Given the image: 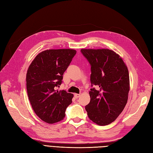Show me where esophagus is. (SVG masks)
Wrapping results in <instances>:
<instances>
[{
  "instance_id": "obj_1",
  "label": "esophagus",
  "mask_w": 153,
  "mask_h": 153,
  "mask_svg": "<svg viewBox=\"0 0 153 153\" xmlns=\"http://www.w3.org/2000/svg\"><path fill=\"white\" fill-rule=\"evenodd\" d=\"M74 96H75V97L76 98H78V97H80V94H76V93H75V94H74Z\"/></svg>"
}]
</instances>
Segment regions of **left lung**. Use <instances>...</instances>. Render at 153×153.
Instances as JSON below:
<instances>
[{
	"label": "left lung",
	"instance_id": "8db88e82",
	"mask_svg": "<svg viewBox=\"0 0 153 153\" xmlns=\"http://www.w3.org/2000/svg\"><path fill=\"white\" fill-rule=\"evenodd\" d=\"M91 65V87L85 110L91 120L99 126L114 122L127 104L129 76L122 58L108 49H82Z\"/></svg>",
	"mask_w": 153,
	"mask_h": 153
}]
</instances>
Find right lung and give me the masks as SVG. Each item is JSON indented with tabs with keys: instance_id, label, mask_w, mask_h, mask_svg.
Returning <instances> with one entry per match:
<instances>
[{
	"instance_id": "1",
	"label": "right lung",
	"mask_w": 153,
	"mask_h": 153,
	"mask_svg": "<svg viewBox=\"0 0 153 153\" xmlns=\"http://www.w3.org/2000/svg\"><path fill=\"white\" fill-rule=\"evenodd\" d=\"M71 49H48L39 53L28 68L26 88L35 114L42 120L54 123L63 120L73 94L56 90L63 74L76 55Z\"/></svg>"
}]
</instances>
